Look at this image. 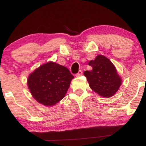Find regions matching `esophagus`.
Wrapping results in <instances>:
<instances>
[{"instance_id":"esophagus-1","label":"esophagus","mask_w":146,"mask_h":146,"mask_svg":"<svg viewBox=\"0 0 146 146\" xmlns=\"http://www.w3.org/2000/svg\"><path fill=\"white\" fill-rule=\"evenodd\" d=\"M76 75L77 77H80V76H81V75H82V71H81V70H80V71H78V73H76Z\"/></svg>"}]
</instances>
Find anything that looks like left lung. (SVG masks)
Here are the masks:
<instances>
[{
  "label": "left lung",
  "instance_id": "8db88e82",
  "mask_svg": "<svg viewBox=\"0 0 146 146\" xmlns=\"http://www.w3.org/2000/svg\"><path fill=\"white\" fill-rule=\"evenodd\" d=\"M88 64L93 67V70L85 71L84 75L86 77L91 89L104 98H110L115 94L121 86V80L113 64L100 55L90 61Z\"/></svg>",
  "mask_w": 146,
  "mask_h": 146
}]
</instances>
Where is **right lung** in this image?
I'll use <instances>...</instances> for the list:
<instances>
[{"mask_svg":"<svg viewBox=\"0 0 146 146\" xmlns=\"http://www.w3.org/2000/svg\"><path fill=\"white\" fill-rule=\"evenodd\" d=\"M73 78L67 68L49 62L30 74L28 87L36 101L53 106L64 98Z\"/></svg>","mask_w":146,"mask_h":146,"instance_id":"right-lung-1","label":"right lung"}]
</instances>
